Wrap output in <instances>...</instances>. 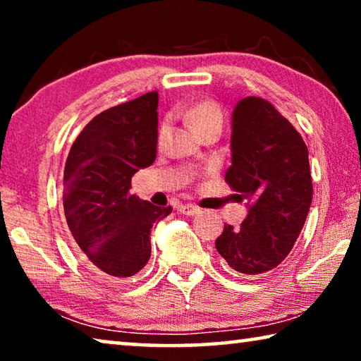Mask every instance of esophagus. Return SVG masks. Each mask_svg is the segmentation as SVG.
Listing matches in <instances>:
<instances>
[{"mask_svg": "<svg viewBox=\"0 0 361 361\" xmlns=\"http://www.w3.org/2000/svg\"><path fill=\"white\" fill-rule=\"evenodd\" d=\"M178 210L183 213V215H188V216H192L195 213H199V209L192 204H185V205H180Z\"/></svg>", "mask_w": 361, "mask_h": 361, "instance_id": "34e87169", "label": "esophagus"}]
</instances>
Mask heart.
Wrapping results in <instances>:
<instances>
[{"instance_id": "heart-1", "label": "heart", "mask_w": 361, "mask_h": 361, "mask_svg": "<svg viewBox=\"0 0 361 361\" xmlns=\"http://www.w3.org/2000/svg\"><path fill=\"white\" fill-rule=\"evenodd\" d=\"M186 119L200 135L212 129L221 130L223 127V111L216 103L213 102H199L192 105L186 111ZM170 126L169 122H164L159 129V142H164L169 135Z\"/></svg>"}]
</instances>
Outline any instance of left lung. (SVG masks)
I'll use <instances>...</instances> for the list:
<instances>
[{"label": "left lung", "instance_id": "left-lung-1", "mask_svg": "<svg viewBox=\"0 0 361 361\" xmlns=\"http://www.w3.org/2000/svg\"><path fill=\"white\" fill-rule=\"evenodd\" d=\"M228 185L247 200L239 228L224 224L215 240L226 266L255 277L277 267L295 245L312 202L309 151L267 100L245 97L231 118Z\"/></svg>", "mask_w": 361, "mask_h": 361}]
</instances>
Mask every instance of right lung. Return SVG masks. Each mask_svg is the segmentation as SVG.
<instances>
[{"instance_id":"add662e5","label":"right lung","mask_w":361,"mask_h":361,"mask_svg":"<svg viewBox=\"0 0 361 361\" xmlns=\"http://www.w3.org/2000/svg\"><path fill=\"white\" fill-rule=\"evenodd\" d=\"M157 92L122 103L89 122L63 173V209L73 239L97 271L135 276L151 256V229L172 213L130 194L140 169L156 161Z\"/></svg>"}]
</instances>
